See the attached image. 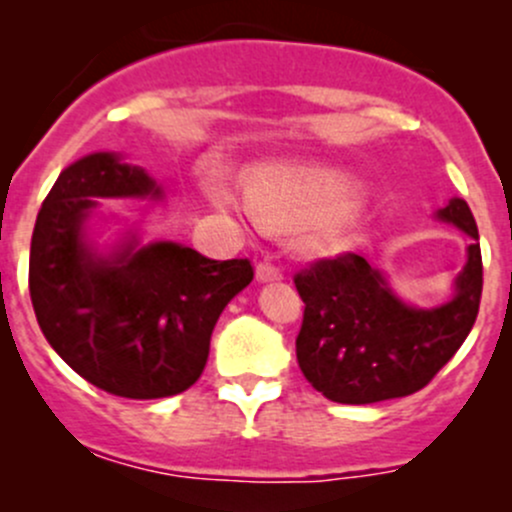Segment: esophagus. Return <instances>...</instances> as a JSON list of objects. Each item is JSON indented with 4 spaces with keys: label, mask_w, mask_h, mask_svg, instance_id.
Here are the masks:
<instances>
[{
    "label": "esophagus",
    "mask_w": 512,
    "mask_h": 512,
    "mask_svg": "<svg viewBox=\"0 0 512 512\" xmlns=\"http://www.w3.org/2000/svg\"><path fill=\"white\" fill-rule=\"evenodd\" d=\"M257 280L260 282H275V280H282V270L277 265H272V262H260L255 270Z\"/></svg>",
    "instance_id": "34e87169"
}]
</instances>
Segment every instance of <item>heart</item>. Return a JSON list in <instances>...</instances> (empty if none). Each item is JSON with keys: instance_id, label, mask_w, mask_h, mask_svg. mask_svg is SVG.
<instances>
[{"instance_id": "heart-1", "label": "heart", "mask_w": 512, "mask_h": 512, "mask_svg": "<svg viewBox=\"0 0 512 512\" xmlns=\"http://www.w3.org/2000/svg\"><path fill=\"white\" fill-rule=\"evenodd\" d=\"M215 205H230L232 193L220 175L205 180ZM347 173L317 165H257L245 173V200L260 223L302 225V245L312 252L344 250L359 237L364 210L354 200Z\"/></svg>"}]
</instances>
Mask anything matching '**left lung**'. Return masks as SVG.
Instances as JSON below:
<instances>
[{
	"mask_svg": "<svg viewBox=\"0 0 512 512\" xmlns=\"http://www.w3.org/2000/svg\"><path fill=\"white\" fill-rule=\"evenodd\" d=\"M436 218L471 237L456 294L441 307L404 304L384 275L354 252L317 260L294 275L304 302L299 369L329 401L359 406L416 394L466 342L483 292L478 227L461 198Z\"/></svg>",
	"mask_w": 512,
	"mask_h": 512,
	"instance_id": "8db88e82",
	"label": "left lung"
}]
</instances>
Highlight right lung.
I'll return each mask as SVG.
<instances>
[{
  "label": "right lung",
  "mask_w": 512,
  "mask_h": 512,
  "mask_svg": "<svg viewBox=\"0 0 512 512\" xmlns=\"http://www.w3.org/2000/svg\"><path fill=\"white\" fill-rule=\"evenodd\" d=\"M163 190L118 153H91L61 170L36 215L29 292L54 352L89 384L123 399H165L200 379L210 334L255 277L250 260H210L178 242L101 257L86 242L96 198Z\"/></svg>",
  "instance_id": "obj_1"
}]
</instances>
